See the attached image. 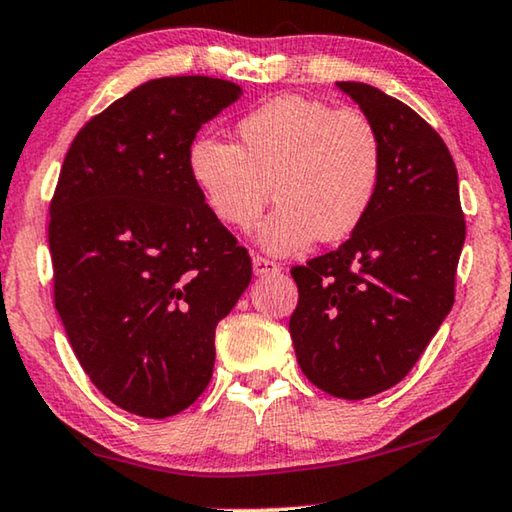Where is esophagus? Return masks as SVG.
I'll return each mask as SVG.
<instances>
[{"label":"esophagus","instance_id":"esophagus-1","mask_svg":"<svg viewBox=\"0 0 512 512\" xmlns=\"http://www.w3.org/2000/svg\"><path fill=\"white\" fill-rule=\"evenodd\" d=\"M253 271H255V275H259V278H262V275L280 273V264H275V262H271V259H266V257L255 255L253 257Z\"/></svg>","mask_w":512,"mask_h":512}]
</instances>
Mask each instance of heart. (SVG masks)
I'll list each match as a JSON object with an SVG mask.
<instances>
[{
  "label": "heart",
  "mask_w": 512,
  "mask_h": 512,
  "mask_svg": "<svg viewBox=\"0 0 512 512\" xmlns=\"http://www.w3.org/2000/svg\"><path fill=\"white\" fill-rule=\"evenodd\" d=\"M237 136L239 145L193 141L189 175L234 230L257 223L273 189L280 205L255 237L266 253L294 255L316 237L342 241L367 218L383 175V141L364 113L280 95L246 113Z\"/></svg>",
  "instance_id": "b5f03b06"
}]
</instances>
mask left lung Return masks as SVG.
<instances>
[{
	"mask_svg": "<svg viewBox=\"0 0 512 512\" xmlns=\"http://www.w3.org/2000/svg\"><path fill=\"white\" fill-rule=\"evenodd\" d=\"M337 88L376 125L383 175L351 239L291 269L298 305L289 332L310 383L360 401L408 376L451 312L465 216L440 134L376 86Z\"/></svg>",
	"mask_w": 512,
	"mask_h": 512,
	"instance_id": "1",
	"label": "left lung"
}]
</instances>
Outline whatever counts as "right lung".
Segmentation results:
<instances>
[{
  "label": "right lung",
  "mask_w": 512,
  "mask_h": 512,
  "mask_svg": "<svg viewBox=\"0 0 512 512\" xmlns=\"http://www.w3.org/2000/svg\"><path fill=\"white\" fill-rule=\"evenodd\" d=\"M243 95L214 77H161L88 120L50 205L54 305L111 403L173 417L205 392L216 326L253 278L189 175L198 129Z\"/></svg>",
  "instance_id": "1"
}]
</instances>
